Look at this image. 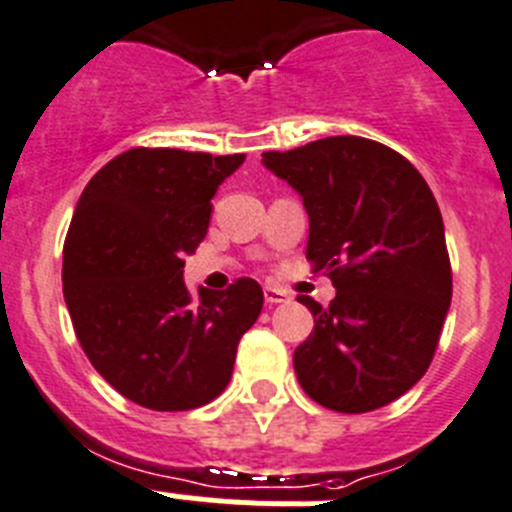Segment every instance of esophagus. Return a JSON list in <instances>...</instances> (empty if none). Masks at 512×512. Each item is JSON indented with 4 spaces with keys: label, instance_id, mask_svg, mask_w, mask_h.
<instances>
[{
    "label": "esophagus",
    "instance_id": "34e87169",
    "mask_svg": "<svg viewBox=\"0 0 512 512\" xmlns=\"http://www.w3.org/2000/svg\"><path fill=\"white\" fill-rule=\"evenodd\" d=\"M263 298H266L268 306H276V303L291 301V296H288L286 291H281V288H273V286L263 288Z\"/></svg>",
    "mask_w": 512,
    "mask_h": 512
}]
</instances>
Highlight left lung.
<instances>
[{
  "label": "left lung",
  "mask_w": 512,
  "mask_h": 512,
  "mask_svg": "<svg viewBox=\"0 0 512 512\" xmlns=\"http://www.w3.org/2000/svg\"><path fill=\"white\" fill-rule=\"evenodd\" d=\"M263 164L301 194L306 258L336 286L308 296L311 336L293 353L308 398L338 413L388 406L428 371L453 296L443 219L416 166L363 136H328Z\"/></svg>",
  "instance_id": "obj_1"
}]
</instances>
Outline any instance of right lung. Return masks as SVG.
Listing matches in <instances>:
<instances>
[{
    "mask_svg": "<svg viewBox=\"0 0 512 512\" xmlns=\"http://www.w3.org/2000/svg\"><path fill=\"white\" fill-rule=\"evenodd\" d=\"M241 164L244 154L136 146L79 196L64 239V301L91 366L136 406L191 411L214 401L261 313L254 278L199 296L184 283L211 199Z\"/></svg>",
    "mask_w": 512,
    "mask_h": 512,
    "instance_id": "add662e5",
    "label": "right lung"
}]
</instances>
